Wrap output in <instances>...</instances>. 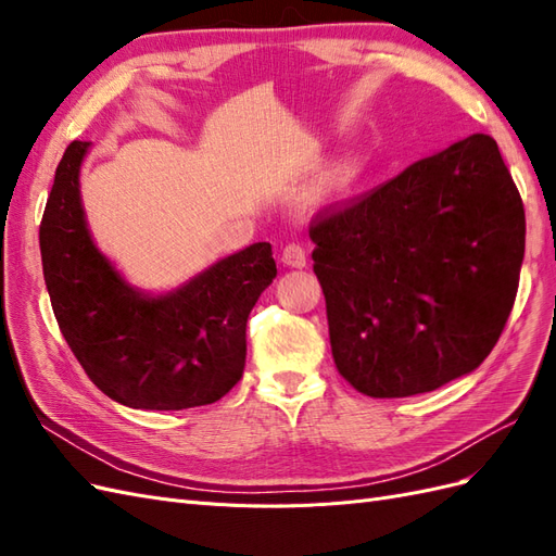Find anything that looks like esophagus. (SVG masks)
Returning a JSON list of instances; mask_svg holds the SVG:
<instances>
[{
    "label": "esophagus",
    "instance_id": "esophagus-1",
    "mask_svg": "<svg viewBox=\"0 0 556 556\" xmlns=\"http://www.w3.org/2000/svg\"><path fill=\"white\" fill-rule=\"evenodd\" d=\"M280 262L285 266H292V268H304L306 266V250L301 248L299 243L285 245L282 252H280Z\"/></svg>",
    "mask_w": 556,
    "mask_h": 556
}]
</instances>
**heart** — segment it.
<instances>
[{"instance_id": "heart-1", "label": "heart", "mask_w": 556, "mask_h": 556, "mask_svg": "<svg viewBox=\"0 0 556 556\" xmlns=\"http://www.w3.org/2000/svg\"><path fill=\"white\" fill-rule=\"evenodd\" d=\"M352 176H355V164H341L339 169H336L333 176H331V188L333 190H341L343 185L350 182Z\"/></svg>"}]
</instances>
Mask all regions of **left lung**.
<instances>
[{"label": "left lung", "instance_id": "8db88e82", "mask_svg": "<svg viewBox=\"0 0 556 556\" xmlns=\"http://www.w3.org/2000/svg\"><path fill=\"white\" fill-rule=\"evenodd\" d=\"M525 206L498 146L473 134L317 215L333 362L357 392H433L484 362L513 311Z\"/></svg>", "mask_w": 556, "mask_h": 556}]
</instances>
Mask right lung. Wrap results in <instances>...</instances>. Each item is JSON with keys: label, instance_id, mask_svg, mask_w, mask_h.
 <instances>
[{"label": "right lung", "instance_id": "add662e5", "mask_svg": "<svg viewBox=\"0 0 556 556\" xmlns=\"http://www.w3.org/2000/svg\"><path fill=\"white\" fill-rule=\"evenodd\" d=\"M88 141L58 164L39 227L43 278L64 341L109 399L182 410L223 399L243 376L245 325L276 278L271 243H252L162 294L141 292L99 250L80 201Z\"/></svg>", "mask_w": 556, "mask_h": 556}]
</instances>
